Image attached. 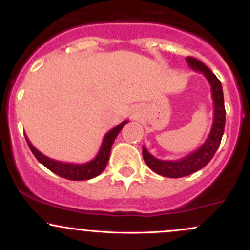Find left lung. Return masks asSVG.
Wrapping results in <instances>:
<instances>
[{
	"label": "left lung",
	"mask_w": 250,
	"mask_h": 250,
	"mask_svg": "<svg viewBox=\"0 0 250 250\" xmlns=\"http://www.w3.org/2000/svg\"><path fill=\"white\" fill-rule=\"evenodd\" d=\"M186 61L191 69L202 73L210 84L211 97L214 101V120L210 133L205 143L193 153L188 154L187 156L176 160V161L159 160L149 153L147 148H142L143 160L147 163L148 167L156 174L166 177H171V179L188 176L207 166L219 148L226 125L225 100H223V90L220 80L199 60L188 56L186 57Z\"/></svg>",
	"instance_id": "obj_1"
}]
</instances>
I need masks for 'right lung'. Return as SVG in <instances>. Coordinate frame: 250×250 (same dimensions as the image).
Segmentation results:
<instances>
[{
    "mask_svg": "<svg viewBox=\"0 0 250 250\" xmlns=\"http://www.w3.org/2000/svg\"><path fill=\"white\" fill-rule=\"evenodd\" d=\"M128 122V120H125L115 128L110 129L107 134L104 135L101 148H100L99 153L91 161L85 163H67L62 161H56V160L50 159V157L43 155L41 151L31 145L29 140H28L27 135H24L25 140H27L28 146H29L31 153L35 155V157L39 160L40 163H42L44 167H47L49 170L53 171L54 174L59 175V176L64 177V179L71 180V181H84L90 180L94 177L99 176L100 174L104 170L105 166H107L109 156H110L111 146H113L114 141H115L117 134L121 131L123 125Z\"/></svg>",
    "mask_w": 250,
    "mask_h": 250,
    "instance_id": "1",
    "label": "right lung"
}]
</instances>
